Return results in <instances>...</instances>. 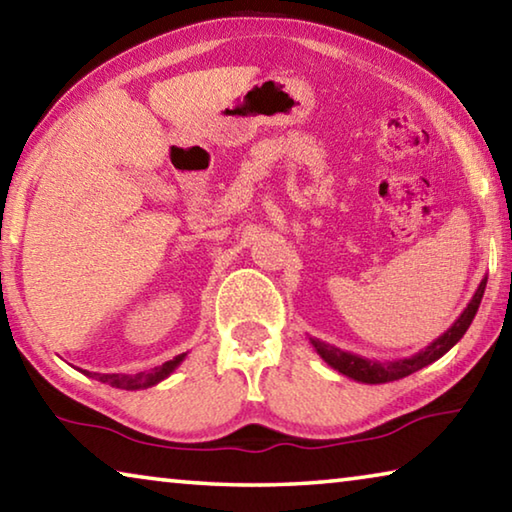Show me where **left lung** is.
Wrapping results in <instances>:
<instances>
[{
    "label": "left lung",
    "instance_id": "left-lung-1",
    "mask_svg": "<svg viewBox=\"0 0 512 512\" xmlns=\"http://www.w3.org/2000/svg\"><path fill=\"white\" fill-rule=\"evenodd\" d=\"M485 282H488V277H483L479 289L474 291L472 300L467 302L463 314L454 320V325L449 327L445 334H440L436 341L429 343L427 348H422L420 352L411 354V357L395 359V361H377V359H366V357H359V354L345 352L341 348H336V345H329L320 339H309V341H311V345H314V350L320 354V359L327 363V366H332L334 370H339L341 375L350 377L354 381H361V384H386V381L409 377V375H413V372H418L424 366H429V363L438 361L443 354H447L458 341L463 339L467 327L472 325L476 311H479L483 291H485Z\"/></svg>",
    "mask_w": 512,
    "mask_h": 512
}]
</instances>
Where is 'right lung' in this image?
Returning <instances> with one entry per match:
<instances>
[{"label": "right lung", "instance_id": "1", "mask_svg": "<svg viewBox=\"0 0 512 512\" xmlns=\"http://www.w3.org/2000/svg\"><path fill=\"white\" fill-rule=\"evenodd\" d=\"M185 357H187V352L178 354V357H173L171 361H164L158 368L137 372V375H117V372H112V375H99V372H88V370H85V375L92 379H99V381H103V384L121 388V391H140V388H151L155 384H160L162 379H167L171 372L185 361Z\"/></svg>", "mask_w": 512, "mask_h": 512}]
</instances>
